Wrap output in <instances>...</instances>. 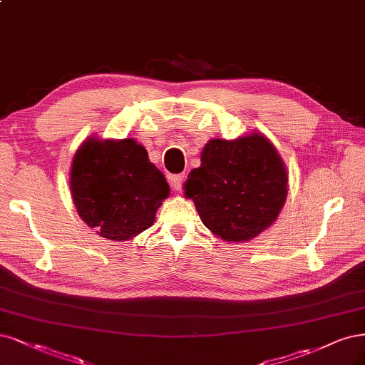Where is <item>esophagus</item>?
I'll return each mask as SVG.
<instances>
[{"label": "esophagus", "instance_id": "1", "mask_svg": "<svg viewBox=\"0 0 365 365\" xmlns=\"http://www.w3.org/2000/svg\"><path fill=\"white\" fill-rule=\"evenodd\" d=\"M184 182V175H172L170 177V187L173 192H181Z\"/></svg>", "mask_w": 365, "mask_h": 365}]
</instances>
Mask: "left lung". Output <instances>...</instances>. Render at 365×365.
Listing matches in <instances>:
<instances>
[{
  "label": "left lung",
  "instance_id": "obj_1",
  "mask_svg": "<svg viewBox=\"0 0 365 365\" xmlns=\"http://www.w3.org/2000/svg\"><path fill=\"white\" fill-rule=\"evenodd\" d=\"M288 175L276 148L261 133L210 140L200 166L185 181L207 228L222 240L243 243L276 220L288 192Z\"/></svg>",
  "mask_w": 365,
  "mask_h": 365
}]
</instances>
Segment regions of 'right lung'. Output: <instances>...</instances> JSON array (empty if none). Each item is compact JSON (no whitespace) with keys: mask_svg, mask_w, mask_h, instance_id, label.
<instances>
[{"mask_svg":"<svg viewBox=\"0 0 365 365\" xmlns=\"http://www.w3.org/2000/svg\"><path fill=\"white\" fill-rule=\"evenodd\" d=\"M71 195L78 216L107 240H131L155 220L169 184L134 139L89 137L73 155Z\"/></svg>","mask_w":365,"mask_h":365,"instance_id":"add662e5","label":"right lung"}]
</instances>
